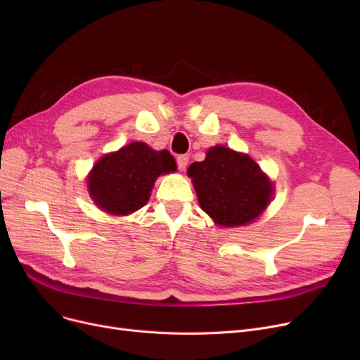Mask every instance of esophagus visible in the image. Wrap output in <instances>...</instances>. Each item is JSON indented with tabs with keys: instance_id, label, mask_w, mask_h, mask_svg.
I'll use <instances>...</instances> for the list:
<instances>
[{
	"instance_id": "obj_1",
	"label": "esophagus",
	"mask_w": 360,
	"mask_h": 360,
	"mask_svg": "<svg viewBox=\"0 0 360 360\" xmlns=\"http://www.w3.org/2000/svg\"><path fill=\"white\" fill-rule=\"evenodd\" d=\"M188 162H190V159H188V156L185 155H181L176 158V165H178V169L179 170H185L186 166H188Z\"/></svg>"
}]
</instances>
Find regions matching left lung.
I'll return each instance as SVG.
<instances>
[{
  "label": "left lung",
  "instance_id": "left-lung-1",
  "mask_svg": "<svg viewBox=\"0 0 360 360\" xmlns=\"http://www.w3.org/2000/svg\"><path fill=\"white\" fill-rule=\"evenodd\" d=\"M201 209L217 224L243 226L255 220L273 197V185L247 155L212 147L202 162L188 167Z\"/></svg>",
  "mask_w": 360,
  "mask_h": 360
}]
</instances>
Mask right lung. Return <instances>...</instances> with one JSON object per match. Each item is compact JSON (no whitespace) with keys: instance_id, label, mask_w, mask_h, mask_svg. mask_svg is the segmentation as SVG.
<instances>
[{"instance_id":"obj_1","label":"right lung","mask_w":360,"mask_h":360,"mask_svg":"<svg viewBox=\"0 0 360 360\" xmlns=\"http://www.w3.org/2000/svg\"><path fill=\"white\" fill-rule=\"evenodd\" d=\"M175 159L167 150L155 151L136 141L103 156L89 175L93 201L110 214L134 213L148 201L159 175L174 172Z\"/></svg>"}]
</instances>
